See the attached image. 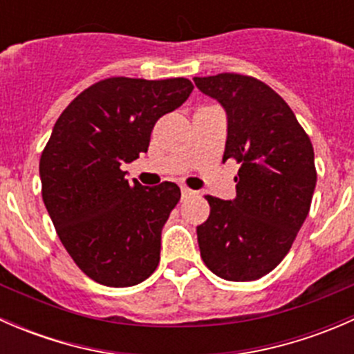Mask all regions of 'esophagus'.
<instances>
[{
  "instance_id": "1",
  "label": "esophagus",
  "mask_w": 354,
  "mask_h": 354,
  "mask_svg": "<svg viewBox=\"0 0 354 354\" xmlns=\"http://www.w3.org/2000/svg\"><path fill=\"white\" fill-rule=\"evenodd\" d=\"M190 195H194V192H192L190 188L181 187V198H187V197H190Z\"/></svg>"
}]
</instances>
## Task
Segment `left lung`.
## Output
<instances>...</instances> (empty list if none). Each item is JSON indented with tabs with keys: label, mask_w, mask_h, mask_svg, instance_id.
I'll list each match as a JSON object with an SVG mask.
<instances>
[{
	"label": "left lung",
	"mask_w": 354,
	"mask_h": 354,
	"mask_svg": "<svg viewBox=\"0 0 354 354\" xmlns=\"http://www.w3.org/2000/svg\"><path fill=\"white\" fill-rule=\"evenodd\" d=\"M227 114L223 160L240 164L236 198L207 195L210 216L197 226L200 255L226 281H255L288 255L308 216L317 183L308 135L277 92L248 75L195 77Z\"/></svg>",
	"instance_id": "8db88e82"
}]
</instances>
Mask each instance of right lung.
Masks as SVG:
<instances>
[{"mask_svg": "<svg viewBox=\"0 0 354 354\" xmlns=\"http://www.w3.org/2000/svg\"><path fill=\"white\" fill-rule=\"evenodd\" d=\"M194 91L188 78L111 77L78 94L42 151V200L73 262L95 283L135 286L159 266L160 231L178 185L128 181L123 162L147 152L152 128Z\"/></svg>", "mask_w": 354, "mask_h": 354, "instance_id": "right-lung-1", "label": "right lung"}]
</instances>
